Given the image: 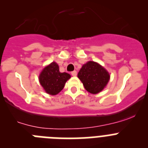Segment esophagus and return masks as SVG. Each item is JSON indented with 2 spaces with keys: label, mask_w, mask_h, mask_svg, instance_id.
I'll return each mask as SVG.
<instances>
[{
  "label": "esophagus",
  "mask_w": 148,
  "mask_h": 148,
  "mask_svg": "<svg viewBox=\"0 0 148 148\" xmlns=\"http://www.w3.org/2000/svg\"><path fill=\"white\" fill-rule=\"evenodd\" d=\"M71 75H73V76H75V75H77V72L75 71V70H74V71L71 72Z\"/></svg>",
  "instance_id": "obj_1"
}]
</instances>
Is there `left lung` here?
<instances>
[{
	"label": "left lung",
	"mask_w": 148,
	"mask_h": 148,
	"mask_svg": "<svg viewBox=\"0 0 148 148\" xmlns=\"http://www.w3.org/2000/svg\"><path fill=\"white\" fill-rule=\"evenodd\" d=\"M78 77L83 83L85 90L92 94L101 92L110 79L108 72L94 61H88L84 64L78 72Z\"/></svg>",
	"instance_id": "obj_1"
}]
</instances>
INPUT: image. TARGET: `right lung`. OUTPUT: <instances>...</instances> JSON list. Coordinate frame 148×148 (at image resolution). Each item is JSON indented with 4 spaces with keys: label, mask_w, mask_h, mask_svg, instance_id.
Wrapping results in <instances>:
<instances>
[{
    "label": "right lung",
    "mask_w": 148,
    "mask_h": 148,
    "mask_svg": "<svg viewBox=\"0 0 148 148\" xmlns=\"http://www.w3.org/2000/svg\"><path fill=\"white\" fill-rule=\"evenodd\" d=\"M70 77L69 73H61L58 65L53 62L44 68L39 75V82L47 93L56 95L63 90Z\"/></svg>",
    "instance_id": "right-lung-1"
}]
</instances>
